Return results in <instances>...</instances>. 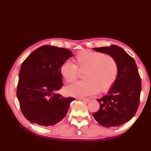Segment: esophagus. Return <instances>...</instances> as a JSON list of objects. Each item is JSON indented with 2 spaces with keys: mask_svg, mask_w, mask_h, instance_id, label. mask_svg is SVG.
Segmentation results:
<instances>
[{
  "mask_svg": "<svg viewBox=\"0 0 151 151\" xmlns=\"http://www.w3.org/2000/svg\"><path fill=\"white\" fill-rule=\"evenodd\" d=\"M77 99H78V100H79V101L85 102V103H88V102L89 101V99H86V98H77Z\"/></svg>",
  "mask_w": 151,
  "mask_h": 151,
  "instance_id": "esophagus-1",
  "label": "esophagus"
}]
</instances>
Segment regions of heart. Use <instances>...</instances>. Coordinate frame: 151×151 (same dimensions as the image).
Here are the masks:
<instances>
[{
    "mask_svg": "<svg viewBox=\"0 0 151 151\" xmlns=\"http://www.w3.org/2000/svg\"><path fill=\"white\" fill-rule=\"evenodd\" d=\"M75 64L66 61L61 65L60 73L65 80L71 83L78 76V70H85V81L75 82L66 86L65 92L73 96H87L106 93L116 80L119 67L116 60L111 55L85 50L74 58Z\"/></svg>",
    "mask_w": 151,
    "mask_h": 151,
    "instance_id": "b5f03b06",
    "label": "heart"
}]
</instances>
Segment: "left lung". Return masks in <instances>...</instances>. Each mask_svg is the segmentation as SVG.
I'll use <instances>...</instances> for the list:
<instances>
[{
  "label": "left lung",
  "instance_id": "obj_1",
  "mask_svg": "<svg viewBox=\"0 0 151 151\" xmlns=\"http://www.w3.org/2000/svg\"><path fill=\"white\" fill-rule=\"evenodd\" d=\"M93 50L112 56L119 67L115 83L106 95L96 99L100 109L93 116L102 126L119 127L129 121L139 108L141 91L139 70L134 58L119 46L93 48Z\"/></svg>",
  "mask_w": 151,
  "mask_h": 151
}]
</instances>
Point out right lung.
Segmentation results:
<instances>
[{"instance_id": "1", "label": "right lung", "mask_w": 151, "mask_h": 151, "mask_svg": "<svg viewBox=\"0 0 151 151\" xmlns=\"http://www.w3.org/2000/svg\"><path fill=\"white\" fill-rule=\"evenodd\" d=\"M70 50L50 45L33 51L22 63L17 95L28 121L40 126H52L65 118L75 99L56 92L62 87L60 68L73 56Z\"/></svg>"}]
</instances>
